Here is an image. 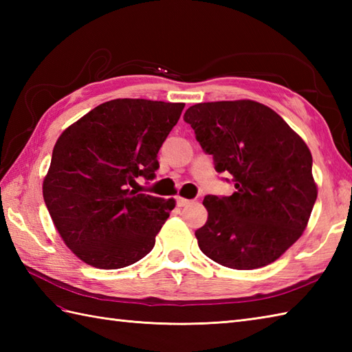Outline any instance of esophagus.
<instances>
[{
	"instance_id": "34e87169",
	"label": "esophagus",
	"mask_w": 352,
	"mask_h": 352,
	"mask_svg": "<svg viewBox=\"0 0 352 352\" xmlns=\"http://www.w3.org/2000/svg\"><path fill=\"white\" fill-rule=\"evenodd\" d=\"M175 201H177V206H178V207H184V206L192 204L190 199H186V198H182V197H178Z\"/></svg>"
}]
</instances>
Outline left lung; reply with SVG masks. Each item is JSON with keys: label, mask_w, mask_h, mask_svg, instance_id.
Listing matches in <instances>:
<instances>
[{"label": "left lung", "mask_w": 352, "mask_h": 352, "mask_svg": "<svg viewBox=\"0 0 352 352\" xmlns=\"http://www.w3.org/2000/svg\"><path fill=\"white\" fill-rule=\"evenodd\" d=\"M184 122L236 188L230 197L204 198L199 250L231 269L272 263L301 237L315 206L310 149L280 115L250 100L195 104Z\"/></svg>", "instance_id": "1"}]
</instances>
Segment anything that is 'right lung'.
I'll return each instance as SVG.
<instances>
[{"mask_svg": "<svg viewBox=\"0 0 352 352\" xmlns=\"http://www.w3.org/2000/svg\"><path fill=\"white\" fill-rule=\"evenodd\" d=\"M183 109V102L111 100L57 139L43 201L63 242L85 263L119 269L154 248L175 201L130 186L139 177L154 180L157 153Z\"/></svg>", "mask_w": 352, "mask_h": 352, "instance_id": "obj_1", "label": "right lung"}]
</instances>
